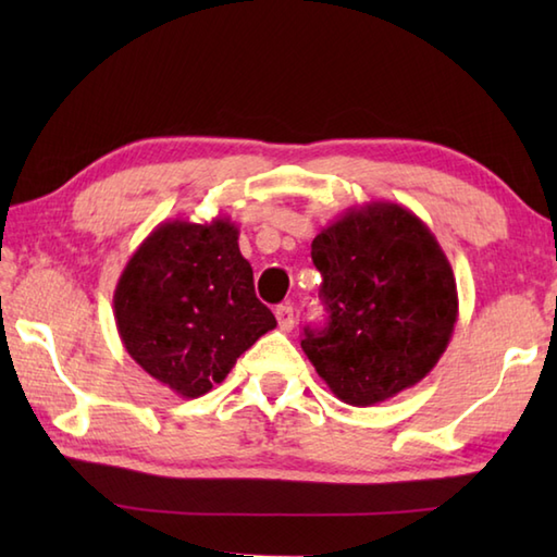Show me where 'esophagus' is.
I'll use <instances>...</instances> for the list:
<instances>
[{"mask_svg":"<svg viewBox=\"0 0 557 557\" xmlns=\"http://www.w3.org/2000/svg\"><path fill=\"white\" fill-rule=\"evenodd\" d=\"M275 318H277V325H280L282 333H289V330L294 327V309H292V306H277Z\"/></svg>","mask_w":557,"mask_h":557,"instance_id":"34e87169","label":"esophagus"}]
</instances>
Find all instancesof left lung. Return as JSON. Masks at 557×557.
I'll return each instance as SVG.
<instances>
[{
  "instance_id": "obj_1",
  "label": "left lung",
  "mask_w": 557,
  "mask_h": 557,
  "mask_svg": "<svg viewBox=\"0 0 557 557\" xmlns=\"http://www.w3.org/2000/svg\"><path fill=\"white\" fill-rule=\"evenodd\" d=\"M327 325L301 349L333 395L371 407L417 385L447 349L457 282L433 232L405 206L371 200L311 244Z\"/></svg>"
}]
</instances>
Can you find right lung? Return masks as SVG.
Here are the masks:
<instances>
[{"label":"right lung","mask_w":557,"mask_h":557,"mask_svg":"<svg viewBox=\"0 0 557 557\" xmlns=\"http://www.w3.org/2000/svg\"><path fill=\"white\" fill-rule=\"evenodd\" d=\"M114 321L140 369L188 399L222 383L277 325L256 299L253 270L230 218L158 224L116 282Z\"/></svg>","instance_id":"obj_1"}]
</instances>
